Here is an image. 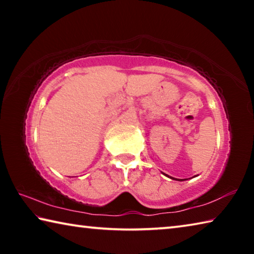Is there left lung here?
<instances>
[{
    "instance_id": "8db88e82",
    "label": "left lung",
    "mask_w": 254,
    "mask_h": 254,
    "mask_svg": "<svg viewBox=\"0 0 254 254\" xmlns=\"http://www.w3.org/2000/svg\"><path fill=\"white\" fill-rule=\"evenodd\" d=\"M166 176H167V175H166ZM168 177H169V176H168ZM195 177H196V176H195ZM170 178H171V179H174V180H178L177 178H173V177H170ZM185 180H186V179H185ZM179 182H180V180H179ZM182 182H183V180H182Z\"/></svg>"
}]
</instances>
